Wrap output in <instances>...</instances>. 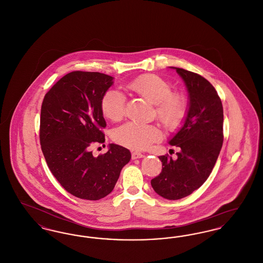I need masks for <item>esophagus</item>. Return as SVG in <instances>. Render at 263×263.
I'll use <instances>...</instances> for the list:
<instances>
[{
  "mask_svg": "<svg viewBox=\"0 0 263 263\" xmlns=\"http://www.w3.org/2000/svg\"><path fill=\"white\" fill-rule=\"evenodd\" d=\"M145 155H143L142 153H139V152H133L132 153V160H137V159H142L144 158Z\"/></svg>",
  "mask_w": 263,
  "mask_h": 263,
  "instance_id": "1",
  "label": "esophagus"
}]
</instances>
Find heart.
<instances>
[{"label":"heart","mask_w":263,"mask_h":263,"mask_svg":"<svg viewBox=\"0 0 263 263\" xmlns=\"http://www.w3.org/2000/svg\"><path fill=\"white\" fill-rule=\"evenodd\" d=\"M127 88L155 105L157 118L168 129L179 125L186 114V103L181 96L173 95V88L161 77L144 75L128 84ZM102 114L111 121H119L125 113V99L116 89H108L100 102ZM162 137L155 125L128 122L116 129L113 139L132 150H145Z\"/></svg>","instance_id":"1"}]
</instances>
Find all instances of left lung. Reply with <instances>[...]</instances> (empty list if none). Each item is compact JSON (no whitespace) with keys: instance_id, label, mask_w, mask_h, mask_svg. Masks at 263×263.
<instances>
[{"instance_id":"obj_1","label":"left lung","mask_w":263,"mask_h":263,"mask_svg":"<svg viewBox=\"0 0 263 263\" xmlns=\"http://www.w3.org/2000/svg\"><path fill=\"white\" fill-rule=\"evenodd\" d=\"M175 69L188 92L187 111L183 123L168 141L179 148L176 160L160 156L162 173L151 180L163 198L177 200L190 195L207 180L223 145V105L212 85L202 76Z\"/></svg>"}]
</instances>
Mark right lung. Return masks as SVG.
I'll use <instances>...</instances> for the list:
<instances>
[{
  "instance_id": "obj_1",
  "label": "right lung",
  "mask_w": 263,
  "mask_h": 263,
  "mask_svg": "<svg viewBox=\"0 0 263 263\" xmlns=\"http://www.w3.org/2000/svg\"><path fill=\"white\" fill-rule=\"evenodd\" d=\"M113 77L76 71L64 76L45 95L40 116V145L52 175L69 193L99 200L115 186L131 153L116 144L95 157V143H104L106 126L100 108Z\"/></svg>"
}]
</instances>
